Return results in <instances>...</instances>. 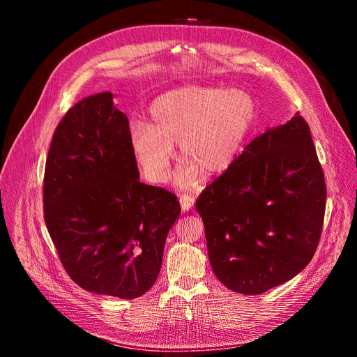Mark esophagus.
<instances>
[{
    "instance_id": "esophagus-1",
    "label": "esophagus",
    "mask_w": 357,
    "mask_h": 357,
    "mask_svg": "<svg viewBox=\"0 0 357 357\" xmlns=\"http://www.w3.org/2000/svg\"><path fill=\"white\" fill-rule=\"evenodd\" d=\"M179 202H181V208H182V211L183 212H187V211H190L192 206H194V202H195V199L192 197L191 194H182L181 195V199H179Z\"/></svg>"
}]
</instances>
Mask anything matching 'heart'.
I'll return each instance as SVG.
<instances>
[{
  "label": "heart",
  "instance_id": "heart-1",
  "mask_svg": "<svg viewBox=\"0 0 357 357\" xmlns=\"http://www.w3.org/2000/svg\"><path fill=\"white\" fill-rule=\"evenodd\" d=\"M149 124L130 128V146L148 181L169 178L174 144L185 162L176 172L179 187H192L202 170L222 175L243 149L257 120V102L248 91L185 86L160 95L149 107Z\"/></svg>",
  "mask_w": 357,
  "mask_h": 357
}]
</instances>
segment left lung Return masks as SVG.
I'll return each instance as SVG.
<instances>
[{
	"label": "left lung",
	"instance_id": "left-lung-1",
	"mask_svg": "<svg viewBox=\"0 0 357 357\" xmlns=\"http://www.w3.org/2000/svg\"><path fill=\"white\" fill-rule=\"evenodd\" d=\"M325 206L312 133L295 114L257 136L195 202L218 280L258 295L295 278L317 249Z\"/></svg>",
	"mask_w": 357,
	"mask_h": 357
}]
</instances>
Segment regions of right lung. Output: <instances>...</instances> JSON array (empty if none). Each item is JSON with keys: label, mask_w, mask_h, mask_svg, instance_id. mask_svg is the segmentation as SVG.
Instances as JSON below:
<instances>
[{"label": "right lung", "mask_w": 357, "mask_h": 357, "mask_svg": "<svg viewBox=\"0 0 357 357\" xmlns=\"http://www.w3.org/2000/svg\"><path fill=\"white\" fill-rule=\"evenodd\" d=\"M102 91L57 126L44 172V221L71 279L98 295L133 300L151 289L176 195L139 181L129 120Z\"/></svg>", "instance_id": "1"}]
</instances>
